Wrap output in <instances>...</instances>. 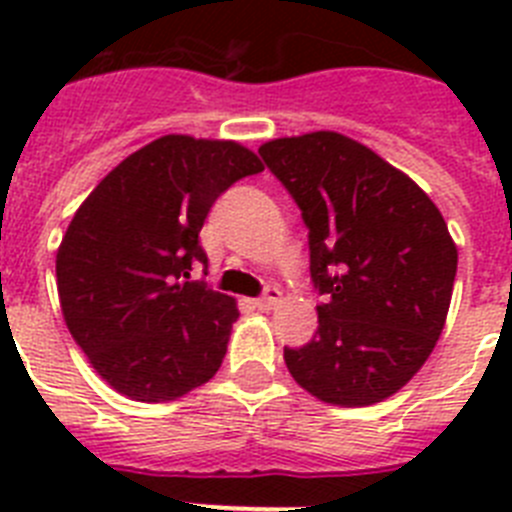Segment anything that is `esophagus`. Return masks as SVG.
I'll list each match as a JSON object with an SVG mask.
<instances>
[{"label":"esophagus","instance_id":"34e87169","mask_svg":"<svg viewBox=\"0 0 512 512\" xmlns=\"http://www.w3.org/2000/svg\"><path fill=\"white\" fill-rule=\"evenodd\" d=\"M279 302H282V292H279L277 287H266L264 295L256 300V307H259V310H274Z\"/></svg>","mask_w":512,"mask_h":512}]
</instances>
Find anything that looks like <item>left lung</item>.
<instances>
[{
    "label": "left lung",
    "mask_w": 512,
    "mask_h": 512,
    "mask_svg": "<svg viewBox=\"0 0 512 512\" xmlns=\"http://www.w3.org/2000/svg\"><path fill=\"white\" fill-rule=\"evenodd\" d=\"M259 153L302 210L325 297L312 341L284 348L289 374L341 408L387 400L446 323L459 261L446 220L410 176L341 133L277 138Z\"/></svg>",
    "instance_id": "obj_1"
}]
</instances>
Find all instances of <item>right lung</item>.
<instances>
[{
  "label": "right lung",
  "mask_w": 512,
  "mask_h": 512,
  "mask_svg": "<svg viewBox=\"0 0 512 512\" xmlns=\"http://www.w3.org/2000/svg\"><path fill=\"white\" fill-rule=\"evenodd\" d=\"M264 171L233 140L164 135L81 202L56 256L63 320L112 390L169 402L210 382L238 307L192 274L200 230L230 184Z\"/></svg>",
  "instance_id": "1"
}]
</instances>
